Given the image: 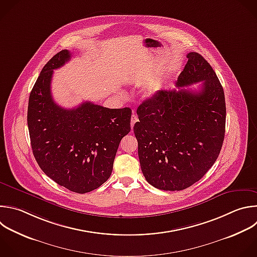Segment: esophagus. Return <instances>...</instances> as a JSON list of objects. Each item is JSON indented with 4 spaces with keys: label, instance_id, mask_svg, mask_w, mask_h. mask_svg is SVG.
I'll list each match as a JSON object with an SVG mask.
<instances>
[{
    "label": "esophagus",
    "instance_id": "obj_1",
    "mask_svg": "<svg viewBox=\"0 0 257 257\" xmlns=\"http://www.w3.org/2000/svg\"><path fill=\"white\" fill-rule=\"evenodd\" d=\"M136 122H138V117H137L136 115H132V116H131V128H132V129H133L134 124H135Z\"/></svg>",
    "mask_w": 257,
    "mask_h": 257
}]
</instances>
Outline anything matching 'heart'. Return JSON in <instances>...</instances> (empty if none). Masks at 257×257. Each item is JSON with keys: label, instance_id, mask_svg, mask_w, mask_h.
I'll list each match as a JSON object with an SVG mask.
<instances>
[{"label": "heart", "instance_id": "heart-1", "mask_svg": "<svg viewBox=\"0 0 257 257\" xmlns=\"http://www.w3.org/2000/svg\"><path fill=\"white\" fill-rule=\"evenodd\" d=\"M160 88H161V84H160V83H158V82L152 83V84L150 85V87L148 88V90H147V92H146V95H147L148 97L154 96V95L160 90Z\"/></svg>", "mask_w": 257, "mask_h": 257}]
</instances>
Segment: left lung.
<instances>
[{"mask_svg":"<svg viewBox=\"0 0 257 257\" xmlns=\"http://www.w3.org/2000/svg\"><path fill=\"white\" fill-rule=\"evenodd\" d=\"M187 57L176 85L201 82L199 91L157 92L138 107L133 128L143 176L163 191H182L200 181L218 158L225 136L222 84L201 54Z\"/></svg>","mask_w":257,"mask_h":257,"instance_id":"1","label":"left lung"}]
</instances>
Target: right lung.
I'll use <instances>...</instances> for the list:
<instances>
[{
	"label": "right lung",
	"instance_id": "right-lung-1",
	"mask_svg": "<svg viewBox=\"0 0 257 257\" xmlns=\"http://www.w3.org/2000/svg\"><path fill=\"white\" fill-rule=\"evenodd\" d=\"M66 49L42 68L30 93L27 123L34 157L43 173L65 189L84 194L111 176L121 139L130 130L131 110L91 102L64 109L52 99L53 70L70 59Z\"/></svg>",
	"mask_w": 257,
	"mask_h": 257
}]
</instances>
